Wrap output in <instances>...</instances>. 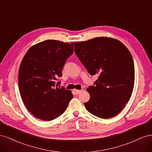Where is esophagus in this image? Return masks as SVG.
Masks as SVG:
<instances>
[{
	"label": "esophagus",
	"mask_w": 152,
	"mask_h": 152,
	"mask_svg": "<svg viewBox=\"0 0 152 152\" xmlns=\"http://www.w3.org/2000/svg\"><path fill=\"white\" fill-rule=\"evenodd\" d=\"M82 91V90H75V94H80L81 92Z\"/></svg>",
	"instance_id": "1"
}]
</instances>
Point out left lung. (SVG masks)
I'll list each match as a JSON object with an SVG mask.
<instances>
[{"mask_svg":"<svg viewBox=\"0 0 152 152\" xmlns=\"http://www.w3.org/2000/svg\"><path fill=\"white\" fill-rule=\"evenodd\" d=\"M75 53L91 75L94 86L86 89L90 99L86 110L102 118L120 113L130 99L134 85V65L129 50L121 41L100 37L73 42Z\"/></svg>","mask_w":152,"mask_h":152,"instance_id":"8db88e82","label":"left lung"}]
</instances>
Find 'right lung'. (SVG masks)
Masks as SVG:
<instances>
[{
	"label": "right lung",
	"mask_w": 152,
	"mask_h": 152,
	"mask_svg": "<svg viewBox=\"0 0 152 152\" xmlns=\"http://www.w3.org/2000/svg\"><path fill=\"white\" fill-rule=\"evenodd\" d=\"M73 52V44L46 40L31 46L23 58L18 84L23 102L35 117L51 121L65 112L73 96L71 91L59 89L66 59Z\"/></svg>",
	"instance_id": "1"
}]
</instances>
